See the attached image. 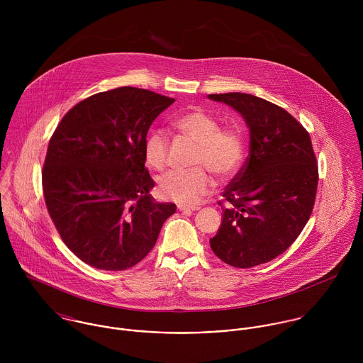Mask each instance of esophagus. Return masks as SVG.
Returning <instances> with one entry per match:
<instances>
[{
	"instance_id": "esophagus-1",
	"label": "esophagus",
	"mask_w": 363,
	"mask_h": 363,
	"mask_svg": "<svg viewBox=\"0 0 363 363\" xmlns=\"http://www.w3.org/2000/svg\"><path fill=\"white\" fill-rule=\"evenodd\" d=\"M177 209H179V211H182V212H187V213H189V212H193V211H199L200 207H187V206H179Z\"/></svg>"
}]
</instances>
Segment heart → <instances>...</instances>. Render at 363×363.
Masks as SVG:
<instances>
[{"instance_id":"heart-1","label":"heart","mask_w":363,"mask_h":363,"mask_svg":"<svg viewBox=\"0 0 363 363\" xmlns=\"http://www.w3.org/2000/svg\"><path fill=\"white\" fill-rule=\"evenodd\" d=\"M173 125L187 138L197 143V151L190 172L173 170L163 174L159 180L162 196L179 204H194L208 194L213 187V179L209 169L218 179L232 177L240 167L246 141L239 127H220L216 116L203 107H191L174 117ZM169 138L164 131L154 130L145 140L147 163L163 170L167 164ZM208 169L206 171L203 167Z\"/></svg>"}]
</instances>
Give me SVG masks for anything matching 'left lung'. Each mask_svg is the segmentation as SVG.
Wrapping results in <instances>:
<instances>
[{
  "mask_svg": "<svg viewBox=\"0 0 363 363\" xmlns=\"http://www.w3.org/2000/svg\"><path fill=\"white\" fill-rule=\"evenodd\" d=\"M208 98L232 106L250 130L249 156L222 193L223 218L209 245L232 267H256L282 255L311 218L318 183L311 135L285 108L255 95Z\"/></svg>",
  "mask_w": 363,
  "mask_h": 363,
  "instance_id": "1",
  "label": "left lung"
}]
</instances>
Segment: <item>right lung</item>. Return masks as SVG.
Here are the masks:
<instances>
[{
	"mask_svg": "<svg viewBox=\"0 0 363 363\" xmlns=\"http://www.w3.org/2000/svg\"><path fill=\"white\" fill-rule=\"evenodd\" d=\"M174 99L121 86L75 104L50 138L42 172L46 207L67 247L106 271L134 267L155 246L172 203H156L145 140Z\"/></svg>",
	"mask_w": 363,
	"mask_h": 363,
	"instance_id": "obj_1",
	"label": "right lung"
}]
</instances>
